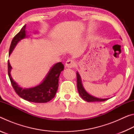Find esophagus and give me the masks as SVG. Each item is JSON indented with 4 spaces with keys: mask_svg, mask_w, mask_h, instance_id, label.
I'll use <instances>...</instances> for the list:
<instances>
[{
    "mask_svg": "<svg viewBox=\"0 0 134 134\" xmlns=\"http://www.w3.org/2000/svg\"><path fill=\"white\" fill-rule=\"evenodd\" d=\"M76 65V62L75 61L73 60H71L69 59L66 62H65V66L67 68H72Z\"/></svg>",
    "mask_w": 134,
    "mask_h": 134,
    "instance_id": "34e87169",
    "label": "esophagus"
}]
</instances>
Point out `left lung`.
Here are the masks:
<instances>
[{
    "instance_id": "1",
    "label": "left lung",
    "mask_w": 134,
    "mask_h": 134,
    "mask_svg": "<svg viewBox=\"0 0 134 134\" xmlns=\"http://www.w3.org/2000/svg\"><path fill=\"white\" fill-rule=\"evenodd\" d=\"M77 89L79 94L80 95L83 100L85 101L88 102H103L107 100L109 98L106 99H101L97 98V97H94L90 95L89 93L86 92V90L84 88L82 81H81V76L78 72H77Z\"/></svg>"
}]
</instances>
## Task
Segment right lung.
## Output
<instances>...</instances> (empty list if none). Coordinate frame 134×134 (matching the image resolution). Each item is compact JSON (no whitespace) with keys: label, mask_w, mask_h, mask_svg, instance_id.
I'll return each instance as SVG.
<instances>
[{"label":"right lung","mask_w":134,"mask_h":134,"mask_svg":"<svg viewBox=\"0 0 134 134\" xmlns=\"http://www.w3.org/2000/svg\"><path fill=\"white\" fill-rule=\"evenodd\" d=\"M26 25L22 27L21 31L13 38L11 42L9 53L10 55L16 45L20 41L27 38L26 32ZM8 75L9 77L11 84L15 91L19 96L24 100L34 103H46L53 99L56 94L58 87L59 76L63 70H64V65L62 62L57 63L52 67L47 73L44 80L40 85L31 88H23L20 87L18 84L13 80L10 74L12 66L8 60Z\"/></svg>","instance_id":"obj_1"}]
</instances>
